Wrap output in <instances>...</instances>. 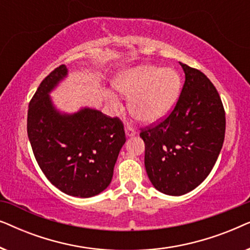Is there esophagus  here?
<instances>
[{"mask_svg":"<svg viewBox=\"0 0 250 250\" xmlns=\"http://www.w3.org/2000/svg\"><path fill=\"white\" fill-rule=\"evenodd\" d=\"M125 133H126V135L131 138V136H134L136 134V131L133 127H131V126H126Z\"/></svg>","mask_w":250,"mask_h":250,"instance_id":"obj_1","label":"esophagus"}]
</instances>
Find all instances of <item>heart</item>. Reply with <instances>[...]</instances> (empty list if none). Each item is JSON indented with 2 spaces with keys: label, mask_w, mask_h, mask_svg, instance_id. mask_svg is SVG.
Listing matches in <instances>:
<instances>
[{
  "label": "heart",
  "mask_w": 250,
  "mask_h": 250,
  "mask_svg": "<svg viewBox=\"0 0 250 250\" xmlns=\"http://www.w3.org/2000/svg\"><path fill=\"white\" fill-rule=\"evenodd\" d=\"M125 95H131L128 108L140 121L152 123L165 117L174 107L181 90V77L173 68L145 64L126 70L115 82ZM118 104L114 94L109 95Z\"/></svg>",
  "instance_id": "b5f03b06"
}]
</instances>
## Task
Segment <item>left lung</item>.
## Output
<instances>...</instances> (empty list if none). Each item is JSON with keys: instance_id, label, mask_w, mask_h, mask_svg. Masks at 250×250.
<instances>
[{"instance_id": "obj_1", "label": "left lung", "mask_w": 250, "mask_h": 250, "mask_svg": "<svg viewBox=\"0 0 250 250\" xmlns=\"http://www.w3.org/2000/svg\"><path fill=\"white\" fill-rule=\"evenodd\" d=\"M180 64L186 81L175 107L140 133L149 180L169 196L190 192L206 179L225 135V111L217 90L200 70Z\"/></svg>"}]
</instances>
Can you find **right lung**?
Instances as JSON below:
<instances>
[{
    "label": "right lung",
    "instance_id": "right-lung-1",
    "mask_svg": "<svg viewBox=\"0 0 250 250\" xmlns=\"http://www.w3.org/2000/svg\"><path fill=\"white\" fill-rule=\"evenodd\" d=\"M66 75L61 64L40 84L28 105L27 133L40 168L54 187L69 196L93 197L111 182L126 141L124 124L90 108L74 115L57 111L49 92Z\"/></svg>",
    "mask_w": 250,
    "mask_h": 250
}]
</instances>
